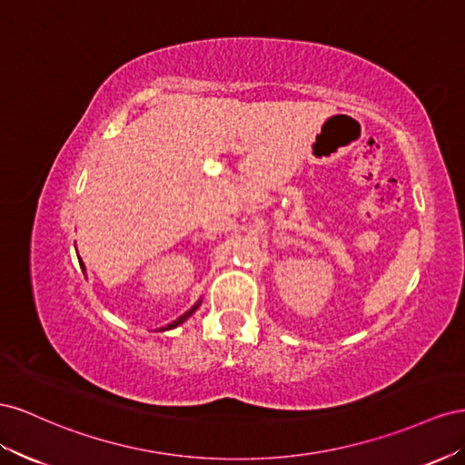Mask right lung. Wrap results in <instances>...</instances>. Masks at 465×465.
<instances>
[{
  "mask_svg": "<svg viewBox=\"0 0 465 465\" xmlns=\"http://www.w3.org/2000/svg\"><path fill=\"white\" fill-rule=\"evenodd\" d=\"M77 259H79V257H77ZM79 267H82V271H85V267H84V262H82V261H79ZM196 308H198V303H196V306H194V308H193V310H189V312H187V313H183V315H181V317H179V320H177V322H173V323H169V325H167V327H163V329H173V327H177V325H181V323H183V322H184V320H187V317H189V315H191V313H193V312H194V310H196Z\"/></svg>",
  "mask_w": 465,
  "mask_h": 465,
  "instance_id": "1",
  "label": "right lung"
}]
</instances>
